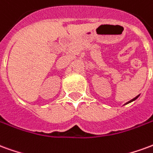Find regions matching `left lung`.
Listing matches in <instances>:
<instances>
[{"label":"left lung","mask_w":153,"mask_h":153,"mask_svg":"<svg viewBox=\"0 0 153 153\" xmlns=\"http://www.w3.org/2000/svg\"><path fill=\"white\" fill-rule=\"evenodd\" d=\"M138 97H139V95H138V96L136 97H134V99H132V100H130V101H129V102H126V103H125V104H128V103H129V102H133V101H134V100H136V99H137V98H138Z\"/></svg>","instance_id":"1"}]
</instances>
